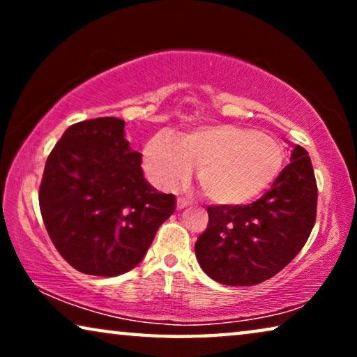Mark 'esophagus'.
Wrapping results in <instances>:
<instances>
[{"label":"esophagus","instance_id":"34e87169","mask_svg":"<svg viewBox=\"0 0 357 357\" xmlns=\"http://www.w3.org/2000/svg\"><path fill=\"white\" fill-rule=\"evenodd\" d=\"M187 206H190V202H188V199H185V198H177V208H178V209H183V208H187Z\"/></svg>","mask_w":357,"mask_h":357}]
</instances>
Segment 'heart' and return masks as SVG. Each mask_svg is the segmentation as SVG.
<instances>
[{"label":"heart","instance_id":"heart-1","mask_svg":"<svg viewBox=\"0 0 357 357\" xmlns=\"http://www.w3.org/2000/svg\"><path fill=\"white\" fill-rule=\"evenodd\" d=\"M144 167L159 187L190 178L195 164L204 195L214 203L245 204L265 192L280 174L284 149L273 136L247 126L216 123L175 138L155 135L143 151Z\"/></svg>","mask_w":357,"mask_h":357}]
</instances>
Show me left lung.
Segmentation results:
<instances>
[{"label":"left lung","mask_w":357,"mask_h":357,"mask_svg":"<svg viewBox=\"0 0 357 357\" xmlns=\"http://www.w3.org/2000/svg\"><path fill=\"white\" fill-rule=\"evenodd\" d=\"M291 162L245 206H208L206 231L195 243L202 270L226 286H255L291 263L317 216V182L309 153L291 144Z\"/></svg>","instance_id":"8db88e82"}]
</instances>
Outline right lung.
I'll use <instances>...</instances> for the list:
<instances>
[{"mask_svg": "<svg viewBox=\"0 0 357 357\" xmlns=\"http://www.w3.org/2000/svg\"><path fill=\"white\" fill-rule=\"evenodd\" d=\"M48 236L77 271L119 276L143 260L175 211L143 177L141 154L115 116L71 125L48 155L38 192Z\"/></svg>", "mask_w": 357, "mask_h": 357, "instance_id": "right-lung-1", "label": "right lung"}]
</instances>
